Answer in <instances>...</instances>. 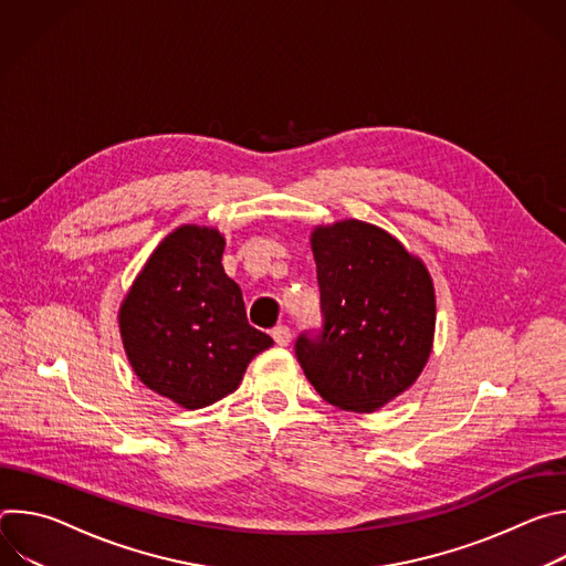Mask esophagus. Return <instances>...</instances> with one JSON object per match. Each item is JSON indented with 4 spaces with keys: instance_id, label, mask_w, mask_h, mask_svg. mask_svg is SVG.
<instances>
[{
    "instance_id": "obj_1",
    "label": "esophagus",
    "mask_w": 566,
    "mask_h": 566,
    "mask_svg": "<svg viewBox=\"0 0 566 566\" xmlns=\"http://www.w3.org/2000/svg\"><path fill=\"white\" fill-rule=\"evenodd\" d=\"M271 336H273L275 345H280V347H286V345L291 343V329H289L286 325H280V327H275Z\"/></svg>"
}]
</instances>
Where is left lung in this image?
Wrapping results in <instances>:
<instances>
[{"label": "left lung", "instance_id": "obj_1", "mask_svg": "<svg viewBox=\"0 0 566 566\" xmlns=\"http://www.w3.org/2000/svg\"><path fill=\"white\" fill-rule=\"evenodd\" d=\"M322 327L295 356L315 391L345 412H374L423 371L434 336L426 266L385 230L356 219L315 228Z\"/></svg>", "mask_w": 566, "mask_h": 566}]
</instances>
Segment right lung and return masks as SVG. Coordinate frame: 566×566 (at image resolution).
<instances>
[{"label":"right lung","instance_id":"add662e5","mask_svg":"<svg viewBox=\"0 0 566 566\" xmlns=\"http://www.w3.org/2000/svg\"><path fill=\"white\" fill-rule=\"evenodd\" d=\"M214 228L168 234L120 306V336L136 376L181 408L199 410L237 389L273 338L249 325L241 289L223 273Z\"/></svg>","mask_w":566,"mask_h":566}]
</instances>
